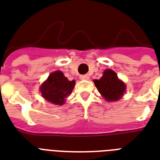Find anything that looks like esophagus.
<instances>
[{"instance_id": "1", "label": "esophagus", "mask_w": 160, "mask_h": 160, "mask_svg": "<svg viewBox=\"0 0 160 160\" xmlns=\"http://www.w3.org/2000/svg\"><path fill=\"white\" fill-rule=\"evenodd\" d=\"M80 79H82V80H88V75L80 76Z\"/></svg>"}]
</instances>
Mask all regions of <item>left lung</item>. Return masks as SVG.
<instances>
[{
    "instance_id": "1",
    "label": "left lung",
    "mask_w": 160,
    "mask_h": 160,
    "mask_svg": "<svg viewBox=\"0 0 160 160\" xmlns=\"http://www.w3.org/2000/svg\"><path fill=\"white\" fill-rule=\"evenodd\" d=\"M97 89L106 101H117L126 91L125 82L120 80L114 71L106 69L103 77L98 80H93Z\"/></svg>"
}]
</instances>
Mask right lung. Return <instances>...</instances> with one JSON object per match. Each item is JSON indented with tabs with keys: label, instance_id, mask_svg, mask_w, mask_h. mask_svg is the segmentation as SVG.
Here are the masks:
<instances>
[{
	"label": "right lung",
	"instance_id": "obj_1",
	"mask_svg": "<svg viewBox=\"0 0 160 160\" xmlns=\"http://www.w3.org/2000/svg\"><path fill=\"white\" fill-rule=\"evenodd\" d=\"M75 81H69L61 71L50 73L47 80L39 88L43 98L54 104L62 105L66 102L67 96L70 95Z\"/></svg>",
	"mask_w": 160,
	"mask_h": 160
}]
</instances>
